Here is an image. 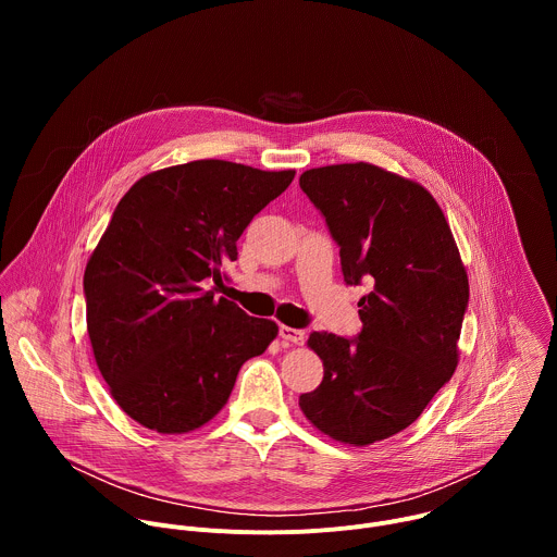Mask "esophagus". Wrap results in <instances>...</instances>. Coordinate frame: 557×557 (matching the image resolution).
<instances>
[{
    "instance_id": "34e87169",
    "label": "esophagus",
    "mask_w": 557,
    "mask_h": 557,
    "mask_svg": "<svg viewBox=\"0 0 557 557\" xmlns=\"http://www.w3.org/2000/svg\"><path fill=\"white\" fill-rule=\"evenodd\" d=\"M280 337L288 344H295V346H301L306 342V331L301 329H290V326H280Z\"/></svg>"
}]
</instances>
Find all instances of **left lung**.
Masks as SVG:
<instances>
[{"mask_svg": "<svg viewBox=\"0 0 557 557\" xmlns=\"http://www.w3.org/2000/svg\"><path fill=\"white\" fill-rule=\"evenodd\" d=\"M301 191L339 245L344 282H366L357 339L310 333L320 387L304 417L344 445H372L412 425L458 366L469 282L451 228L417 181L370 163L306 170Z\"/></svg>", "mask_w": 557, "mask_h": 557, "instance_id": "1", "label": "left lung"}]
</instances>
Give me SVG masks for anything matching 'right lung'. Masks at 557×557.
<instances>
[{"instance_id":"right-lung-1","label":"right lung","mask_w":557,"mask_h":557,"mask_svg":"<svg viewBox=\"0 0 557 557\" xmlns=\"http://www.w3.org/2000/svg\"><path fill=\"white\" fill-rule=\"evenodd\" d=\"M293 178L207 158L143 176L116 205L86 267V320L112 399L143 428L209 423L277 337L275 322L207 286H222L237 237Z\"/></svg>"}]
</instances>
